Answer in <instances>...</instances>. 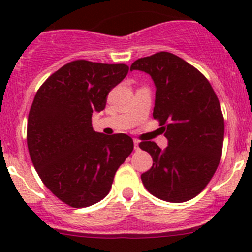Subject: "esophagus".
Instances as JSON below:
<instances>
[{
    "label": "esophagus",
    "instance_id": "1",
    "mask_svg": "<svg viewBox=\"0 0 252 252\" xmlns=\"http://www.w3.org/2000/svg\"><path fill=\"white\" fill-rule=\"evenodd\" d=\"M134 149L139 150V140H136V139H134Z\"/></svg>",
    "mask_w": 252,
    "mask_h": 252
}]
</instances>
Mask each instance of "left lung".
<instances>
[{"label": "left lung", "mask_w": 252, "mask_h": 252, "mask_svg": "<svg viewBox=\"0 0 252 252\" xmlns=\"http://www.w3.org/2000/svg\"><path fill=\"white\" fill-rule=\"evenodd\" d=\"M130 70L154 80V118L168 140L164 150L154 141L139 145L154 161L142 184L163 201H189L205 189L222 156L224 119L217 95L196 68L173 53L139 58Z\"/></svg>", "instance_id": "1"}]
</instances>
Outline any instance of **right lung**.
<instances>
[{
	"instance_id": "obj_1",
	"label": "right lung",
	"mask_w": 252,
	"mask_h": 252,
	"mask_svg": "<svg viewBox=\"0 0 252 252\" xmlns=\"http://www.w3.org/2000/svg\"><path fill=\"white\" fill-rule=\"evenodd\" d=\"M128 70L126 64L73 61L48 77L32 101L27 130L32 164L51 192L72 207L107 196L133 151L130 136L96 133L91 124Z\"/></svg>"
}]
</instances>
